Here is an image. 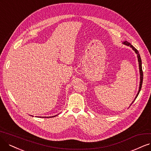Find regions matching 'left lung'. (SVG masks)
Listing matches in <instances>:
<instances>
[{
  "instance_id": "left-lung-1",
  "label": "left lung",
  "mask_w": 151,
  "mask_h": 151,
  "mask_svg": "<svg viewBox=\"0 0 151 151\" xmlns=\"http://www.w3.org/2000/svg\"><path fill=\"white\" fill-rule=\"evenodd\" d=\"M122 43L124 44V45H127V46L131 47L132 48V50H134V52H136V53L137 54V58H138V62H139V72H140V84H139V91H138V93H137V95L136 96V97H135L134 99V101H133L132 102V103L131 104H131L134 103V101H135L136 99L137 98V96H138V94H139V92H140V91H141V87H142V80H143V72H142V61H141V57H140V55H139V53L138 50H137L136 48H135L132 45H131V43H129V42H127V41H124V42H123V43ZM131 105H130V106H131Z\"/></svg>"
}]
</instances>
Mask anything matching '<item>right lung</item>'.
Returning a JSON list of instances; mask_svg holds the SVG:
<instances>
[{
    "mask_svg": "<svg viewBox=\"0 0 151 151\" xmlns=\"http://www.w3.org/2000/svg\"><path fill=\"white\" fill-rule=\"evenodd\" d=\"M57 115H58V114H57ZM57 115L54 116H50V117H42V118H53V117H55V116H57Z\"/></svg>",
    "mask_w": 151,
    "mask_h": 151,
    "instance_id": "obj_1",
    "label": "right lung"
}]
</instances>
